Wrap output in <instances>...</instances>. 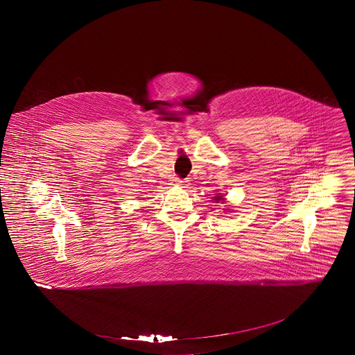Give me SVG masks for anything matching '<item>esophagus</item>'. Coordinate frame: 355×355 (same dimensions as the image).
<instances>
[{"label":"esophagus","mask_w":355,"mask_h":355,"mask_svg":"<svg viewBox=\"0 0 355 355\" xmlns=\"http://www.w3.org/2000/svg\"><path fill=\"white\" fill-rule=\"evenodd\" d=\"M171 182H173V185L182 186V187L187 185V181H185V180H180V178H174Z\"/></svg>","instance_id":"34e87169"}]
</instances>
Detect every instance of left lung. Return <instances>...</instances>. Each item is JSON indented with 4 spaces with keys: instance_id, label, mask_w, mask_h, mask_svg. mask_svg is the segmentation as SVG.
<instances>
[{
    "instance_id": "obj_1",
    "label": "left lung",
    "mask_w": 355,
    "mask_h": 355,
    "mask_svg": "<svg viewBox=\"0 0 355 355\" xmlns=\"http://www.w3.org/2000/svg\"><path fill=\"white\" fill-rule=\"evenodd\" d=\"M213 201L216 203H225L226 202V198H225V196L223 194H216V197H213ZM223 210H227V211H232V209H223Z\"/></svg>"
}]
</instances>
